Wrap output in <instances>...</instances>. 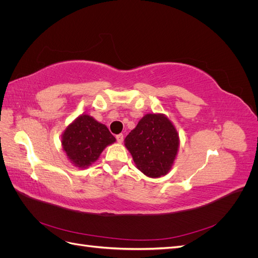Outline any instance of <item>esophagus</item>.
I'll return each mask as SVG.
<instances>
[{
	"label": "esophagus",
	"mask_w": 258,
	"mask_h": 258,
	"mask_svg": "<svg viewBox=\"0 0 258 258\" xmlns=\"http://www.w3.org/2000/svg\"><path fill=\"white\" fill-rule=\"evenodd\" d=\"M116 140H117V142H118V143H121L122 141H123V135H117L116 136Z\"/></svg>",
	"instance_id": "1"
}]
</instances>
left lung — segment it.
<instances>
[{"mask_svg": "<svg viewBox=\"0 0 258 258\" xmlns=\"http://www.w3.org/2000/svg\"><path fill=\"white\" fill-rule=\"evenodd\" d=\"M178 135L162 114H147L124 139L138 169L150 177L169 172L178 150Z\"/></svg>", "mask_w": 258, "mask_h": 258, "instance_id": "obj_1", "label": "left lung"}]
</instances>
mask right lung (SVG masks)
<instances>
[{
  "label": "right lung",
  "instance_id": "right-lung-1",
  "mask_svg": "<svg viewBox=\"0 0 258 258\" xmlns=\"http://www.w3.org/2000/svg\"><path fill=\"white\" fill-rule=\"evenodd\" d=\"M116 139L103 123L82 115L64 130L62 146L74 166L86 168L95 162L104 148Z\"/></svg>",
  "mask_w": 258,
  "mask_h": 258
}]
</instances>
